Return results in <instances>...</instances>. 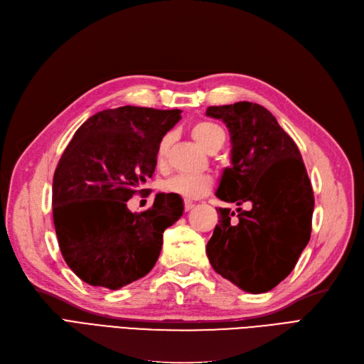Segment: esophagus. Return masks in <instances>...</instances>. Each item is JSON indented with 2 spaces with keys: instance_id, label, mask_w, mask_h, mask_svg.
I'll use <instances>...</instances> for the list:
<instances>
[{
  "instance_id": "34e87169",
  "label": "esophagus",
  "mask_w": 364,
  "mask_h": 364,
  "mask_svg": "<svg viewBox=\"0 0 364 364\" xmlns=\"http://www.w3.org/2000/svg\"><path fill=\"white\" fill-rule=\"evenodd\" d=\"M193 205L195 204L192 201H189V199H186V201H184V210H186V212H189V210H192Z\"/></svg>"
}]
</instances>
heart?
I'll list each match as a JSON object with an SVG mask.
<instances>
[{
	"mask_svg": "<svg viewBox=\"0 0 364 364\" xmlns=\"http://www.w3.org/2000/svg\"><path fill=\"white\" fill-rule=\"evenodd\" d=\"M192 137L196 140V144L205 149L207 152H212L219 149L225 142V133L222 128L210 121H199L192 125ZM171 142V136H165L159 144L157 149V160L161 163L165 160L166 151ZM213 186V178L210 175H189V173H178L173 177L168 178L161 184V189L166 193L178 195L186 199H195L205 195Z\"/></svg>",
	"mask_w": 364,
	"mask_h": 364,
	"instance_id": "obj_1",
	"label": "heart"
}]
</instances>
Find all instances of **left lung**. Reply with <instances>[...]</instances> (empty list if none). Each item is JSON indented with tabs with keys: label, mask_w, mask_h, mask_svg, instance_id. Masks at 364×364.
I'll use <instances>...</instances> for the list:
<instances>
[{
	"label": "left lung",
	"mask_w": 364,
	"mask_h": 364,
	"mask_svg": "<svg viewBox=\"0 0 364 364\" xmlns=\"http://www.w3.org/2000/svg\"><path fill=\"white\" fill-rule=\"evenodd\" d=\"M207 116L230 132L231 166L216 196L248 210L218 208L207 243L215 271L248 293H264L295 267L310 240L314 198L296 144L263 105L240 101L212 105Z\"/></svg>",
	"instance_id": "obj_1"
}]
</instances>
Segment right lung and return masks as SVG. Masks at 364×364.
Here are the masks:
<instances>
[{"instance_id": "right-lung-1", "label": "right lung", "mask_w": 364, "mask_h": 364, "mask_svg": "<svg viewBox=\"0 0 364 364\" xmlns=\"http://www.w3.org/2000/svg\"><path fill=\"white\" fill-rule=\"evenodd\" d=\"M180 119L177 109H107L66 146L53 178V219L63 259L85 283L118 290L154 267L183 199L157 193L142 213H132L127 201L152 177L160 140Z\"/></svg>"}]
</instances>
